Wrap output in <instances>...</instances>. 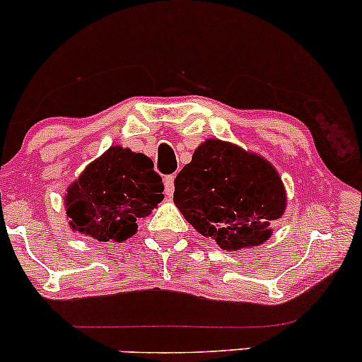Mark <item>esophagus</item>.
I'll return each mask as SVG.
<instances>
[{
  "instance_id": "34e87169",
  "label": "esophagus",
  "mask_w": 362,
  "mask_h": 362,
  "mask_svg": "<svg viewBox=\"0 0 362 362\" xmlns=\"http://www.w3.org/2000/svg\"><path fill=\"white\" fill-rule=\"evenodd\" d=\"M173 180H175V177L173 175L165 177V194H167L168 197L173 194Z\"/></svg>"
}]
</instances>
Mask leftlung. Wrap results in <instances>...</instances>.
I'll return each mask as SVG.
<instances>
[{
	"mask_svg": "<svg viewBox=\"0 0 362 362\" xmlns=\"http://www.w3.org/2000/svg\"><path fill=\"white\" fill-rule=\"evenodd\" d=\"M173 202L195 230L223 250L271 238L286 209V190L267 160L219 139H207L178 172Z\"/></svg>",
	"mask_w": 362,
	"mask_h": 362,
	"instance_id": "obj_1",
	"label": "left lung"
}]
</instances>
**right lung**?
Masks as SVG:
<instances>
[{"label": "right lung", "mask_w": 362, "mask_h": 362, "mask_svg": "<svg viewBox=\"0 0 362 362\" xmlns=\"http://www.w3.org/2000/svg\"><path fill=\"white\" fill-rule=\"evenodd\" d=\"M163 189L148 156L112 146L68 187L69 226L98 242H124L136 233V221L163 201Z\"/></svg>", "instance_id": "1"}]
</instances>
